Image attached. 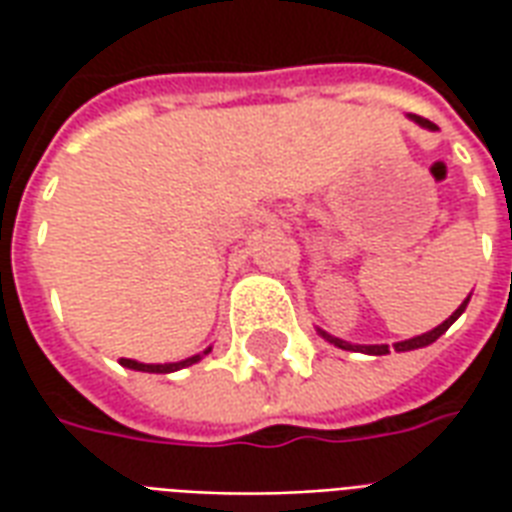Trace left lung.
<instances>
[{
  "label": "left lung",
  "mask_w": 512,
  "mask_h": 512,
  "mask_svg": "<svg viewBox=\"0 0 512 512\" xmlns=\"http://www.w3.org/2000/svg\"><path fill=\"white\" fill-rule=\"evenodd\" d=\"M414 120H417L419 126L436 128V126H433V123H430V120H425V117H414ZM466 304H469V299L463 301L461 307H458V310L452 312V315H450V318H447V321L439 323V326H436L433 332L419 334V337H411V340H403V343H395V351H414V348H425V345L436 343V340H439L441 334L447 332V329H450L452 323H455V321H458V318H461V312L466 310ZM321 334H323V337H326V340H329V343H334V345H337V348H343V351H362V354H373V356L389 354V345H351V343H345V340H337V337H332V334H326V332H321Z\"/></svg>",
  "instance_id": "obj_1"
}]
</instances>
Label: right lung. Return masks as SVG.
Segmentation results:
<instances>
[{"label": "right lung", "mask_w": 512, "mask_h": 512, "mask_svg": "<svg viewBox=\"0 0 512 512\" xmlns=\"http://www.w3.org/2000/svg\"><path fill=\"white\" fill-rule=\"evenodd\" d=\"M211 351V348H208ZM205 351V354H208ZM194 362H200V356H189V359H183V362H172V365H142V362H134V359H120V365L131 367V370H142V373H175L180 367H189Z\"/></svg>", "instance_id": "add662e5"}]
</instances>
